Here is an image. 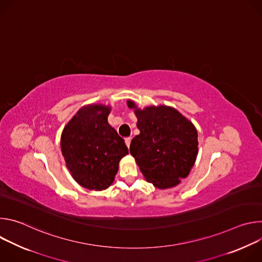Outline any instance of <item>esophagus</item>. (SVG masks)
<instances>
[{
	"instance_id": "34e87169",
	"label": "esophagus",
	"mask_w": 262,
	"mask_h": 262,
	"mask_svg": "<svg viewBox=\"0 0 262 262\" xmlns=\"http://www.w3.org/2000/svg\"><path fill=\"white\" fill-rule=\"evenodd\" d=\"M130 141H132V138H126V139H125V144H126V146H127V147H129V145H130Z\"/></svg>"
}]
</instances>
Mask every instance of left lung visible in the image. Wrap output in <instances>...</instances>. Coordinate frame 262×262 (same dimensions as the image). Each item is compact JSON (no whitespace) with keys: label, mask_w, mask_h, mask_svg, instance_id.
Wrapping results in <instances>:
<instances>
[{"label":"left lung","mask_w":262,"mask_h":262,"mask_svg":"<svg viewBox=\"0 0 262 262\" xmlns=\"http://www.w3.org/2000/svg\"><path fill=\"white\" fill-rule=\"evenodd\" d=\"M140 135L130 143L129 151L148 182L159 189L177 185L189 175L198 155V134L194 124L173 107L160 105L137 108Z\"/></svg>","instance_id":"8db88e82"}]
</instances>
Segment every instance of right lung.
Masks as SVG:
<instances>
[{"instance_id":"obj_1","label":"right lung","mask_w":262,"mask_h":262,"mask_svg":"<svg viewBox=\"0 0 262 262\" xmlns=\"http://www.w3.org/2000/svg\"><path fill=\"white\" fill-rule=\"evenodd\" d=\"M111 107H82L64 127L61 150L73 179L88 190L102 191L114 181L128 154L124 140L107 123Z\"/></svg>"}]
</instances>
